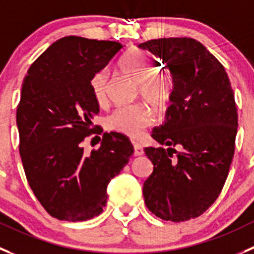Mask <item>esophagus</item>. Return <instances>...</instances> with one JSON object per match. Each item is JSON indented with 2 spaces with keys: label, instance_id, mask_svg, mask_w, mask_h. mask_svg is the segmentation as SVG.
I'll list each match as a JSON object with an SVG mask.
<instances>
[{
  "label": "esophagus",
  "instance_id": "1",
  "mask_svg": "<svg viewBox=\"0 0 254 254\" xmlns=\"http://www.w3.org/2000/svg\"><path fill=\"white\" fill-rule=\"evenodd\" d=\"M144 154V150H143V146L140 145V144L138 143H134V155L135 156H140Z\"/></svg>",
  "mask_w": 254,
  "mask_h": 254
}]
</instances>
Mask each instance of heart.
Returning a JSON list of instances; mask_svg holds the SVG:
<instances>
[{
    "label": "heart",
    "mask_w": 254,
    "mask_h": 254,
    "mask_svg": "<svg viewBox=\"0 0 254 254\" xmlns=\"http://www.w3.org/2000/svg\"><path fill=\"white\" fill-rule=\"evenodd\" d=\"M119 68L127 76L138 82L139 94L159 108H165L172 99L174 82L167 72H154L155 64L145 52L131 50L119 61ZM91 91L98 104H104L108 96L109 72L101 70L92 76ZM154 110L145 103L122 106L114 110L106 119L110 130L130 138H139L144 130L153 124Z\"/></svg>",
    "instance_id": "obj_1"
}]
</instances>
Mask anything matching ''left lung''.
<instances>
[{
  "instance_id": "8db88e82",
  "label": "left lung",
  "mask_w": 254,
  "mask_h": 254,
  "mask_svg": "<svg viewBox=\"0 0 254 254\" xmlns=\"http://www.w3.org/2000/svg\"><path fill=\"white\" fill-rule=\"evenodd\" d=\"M139 47L167 64L174 81L164 124L151 134L168 149H144L154 165L144 199L156 217L184 222L203 214L226 183L238 127L234 92L224 66L196 40H149Z\"/></svg>"
}]
</instances>
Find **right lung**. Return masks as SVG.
<instances>
[{
	"label": "right lung",
	"mask_w": 254,
	"mask_h": 254,
	"mask_svg": "<svg viewBox=\"0 0 254 254\" xmlns=\"http://www.w3.org/2000/svg\"><path fill=\"white\" fill-rule=\"evenodd\" d=\"M115 41L66 36L36 59L23 80L16 113L20 155L31 189L51 217L91 219L106 204L109 182L134 153L127 135L104 132L100 148L85 155L95 134L99 104L92 76L122 50Z\"/></svg>",
	"instance_id": "1"
}]
</instances>
